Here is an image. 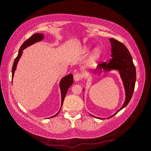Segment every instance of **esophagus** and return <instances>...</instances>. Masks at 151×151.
Masks as SVG:
<instances>
[{
  "label": "esophagus",
  "instance_id": "34e87169",
  "mask_svg": "<svg viewBox=\"0 0 151 151\" xmlns=\"http://www.w3.org/2000/svg\"><path fill=\"white\" fill-rule=\"evenodd\" d=\"M82 78V74L81 73H80V72H77V73H76L73 75V79L76 82L80 81Z\"/></svg>",
  "mask_w": 151,
  "mask_h": 151
}]
</instances>
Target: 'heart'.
I'll list each match as a JSON object with an SVG mask.
<instances>
[{"label":"heart","instance_id":"b5f03b06","mask_svg":"<svg viewBox=\"0 0 151 151\" xmlns=\"http://www.w3.org/2000/svg\"><path fill=\"white\" fill-rule=\"evenodd\" d=\"M91 49V47H86L85 48H84V51L85 52H87ZM100 50L99 49H96L95 50L93 51L91 55V60H96L100 56Z\"/></svg>","mask_w":151,"mask_h":151}]
</instances>
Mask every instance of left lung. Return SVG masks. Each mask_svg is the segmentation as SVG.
I'll return each instance as SVG.
<instances>
[{
	"mask_svg": "<svg viewBox=\"0 0 151 151\" xmlns=\"http://www.w3.org/2000/svg\"><path fill=\"white\" fill-rule=\"evenodd\" d=\"M109 40L112 47L111 48L112 58L109 60L107 63H102L98 65L97 69H95L93 72H98V73H102V70L105 71H109L111 70L115 69L119 71V75L121 76L125 89V102L122 106L111 116L113 117L126 106H127L133 96L136 81V70L131 53L125 45L114 38H110Z\"/></svg>",
	"mask_w": 151,
	"mask_h": 151,
	"instance_id": "8db88e82",
	"label": "left lung"
}]
</instances>
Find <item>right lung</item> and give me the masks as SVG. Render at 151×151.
<instances>
[{"label":"right lung","mask_w":151,"mask_h":151,"mask_svg":"<svg viewBox=\"0 0 151 151\" xmlns=\"http://www.w3.org/2000/svg\"><path fill=\"white\" fill-rule=\"evenodd\" d=\"M43 38H44V34H35L34 35H32V36H31L29 38L27 39L26 41H24V42H23V44L21 45L19 51H18V54L17 55V57H16V59L14 60L13 67H12V79H13L14 74V72H15V71H16V66H17L18 60H19V59L20 58V57H21V55H22V51H23L25 48H27V47L30 46V45H32L33 44H34V43L42 40ZM73 75H72V74H69V75L66 76L65 77L62 78L60 82V90H61V97H62L61 108H62V106H63V104L64 100H65V96H66V94H67V91H68V89H69V88L70 87V86H71L72 84H73ZM61 108H60V109H61ZM60 111L55 115H53V116L51 117H53L56 116V115L58 114Z\"/></svg>","instance_id":"add662e5"}]
</instances>
